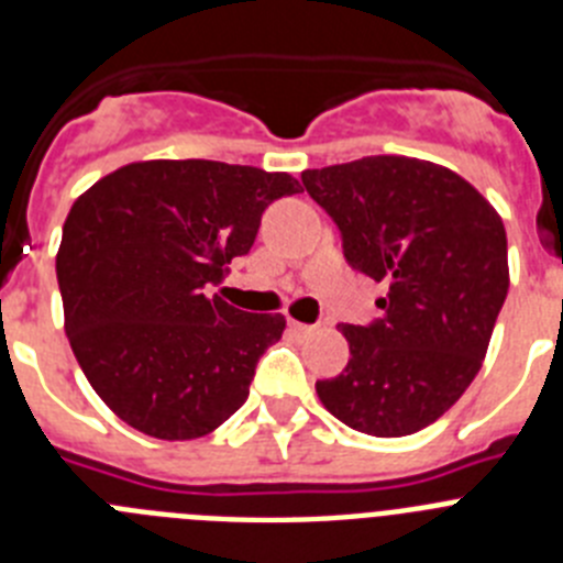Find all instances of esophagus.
I'll return each instance as SVG.
<instances>
[{
	"mask_svg": "<svg viewBox=\"0 0 563 563\" xmlns=\"http://www.w3.org/2000/svg\"><path fill=\"white\" fill-rule=\"evenodd\" d=\"M290 330L296 332V335L307 338V335H312V332H316V327H310V324H301V321H292V318H290Z\"/></svg>",
	"mask_w": 563,
	"mask_h": 563,
	"instance_id": "1",
	"label": "esophagus"
}]
</instances>
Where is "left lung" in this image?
Instances as JSON below:
<instances>
[{"label":"left lung","mask_w":563,"mask_h":563,"mask_svg":"<svg viewBox=\"0 0 563 563\" xmlns=\"http://www.w3.org/2000/svg\"><path fill=\"white\" fill-rule=\"evenodd\" d=\"M301 180L335 220L346 262L389 285L380 321L341 327L350 363L316 383L318 400L363 434H415L482 369L510 287L501 217L456 172L400 154L307 168Z\"/></svg>","instance_id":"left-lung-1"}]
</instances>
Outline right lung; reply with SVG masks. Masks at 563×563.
<instances>
[{
    "label": "right lung",
    "instance_id": "obj_1",
    "mask_svg": "<svg viewBox=\"0 0 563 563\" xmlns=\"http://www.w3.org/2000/svg\"><path fill=\"white\" fill-rule=\"evenodd\" d=\"M298 191L287 172L141 161L73 202L56 253L64 330L89 386L126 426L197 440L247 400L287 321L236 310L211 287L251 251L265 208Z\"/></svg>",
    "mask_w": 563,
    "mask_h": 563
}]
</instances>
